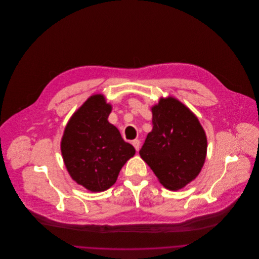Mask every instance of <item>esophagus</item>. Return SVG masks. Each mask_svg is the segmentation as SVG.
I'll use <instances>...</instances> for the list:
<instances>
[{
  "label": "esophagus",
  "instance_id": "esophagus-1",
  "mask_svg": "<svg viewBox=\"0 0 259 259\" xmlns=\"http://www.w3.org/2000/svg\"><path fill=\"white\" fill-rule=\"evenodd\" d=\"M140 144H141V142L139 140H134L133 141V145H134V147L137 151H139V149H140Z\"/></svg>",
  "mask_w": 259,
  "mask_h": 259
}]
</instances>
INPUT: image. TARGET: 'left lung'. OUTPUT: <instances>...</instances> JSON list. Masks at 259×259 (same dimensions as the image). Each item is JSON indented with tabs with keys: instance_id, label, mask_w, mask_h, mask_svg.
Segmentation results:
<instances>
[{
	"instance_id": "1",
	"label": "left lung",
	"mask_w": 259,
	"mask_h": 259,
	"mask_svg": "<svg viewBox=\"0 0 259 259\" xmlns=\"http://www.w3.org/2000/svg\"><path fill=\"white\" fill-rule=\"evenodd\" d=\"M151 110L153 128L140 155L163 187L180 190L203 167L207 152L205 132L196 115L176 98H161Z\"/></svg>"
}]
</instances>
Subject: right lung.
I'll use <instances>...</instances> for the list:
<instances>
[{"mask_svg": "<svg viewBox=\"0 0 259 259\" xmlns=\"http://www.w3.org/2000/svg\"><path fill=\"white\" fill-rule=\"evenodd\" d=\"M105 97L91 96L69 119L62 140L64 164L73 181L91 192H103L117 180L136 150L108 121Z\"/></svg>", "mask_w": 259, "mask_h": 259, "instance_id": "right-lung-1", "label": "right lung"}]
</instances>
